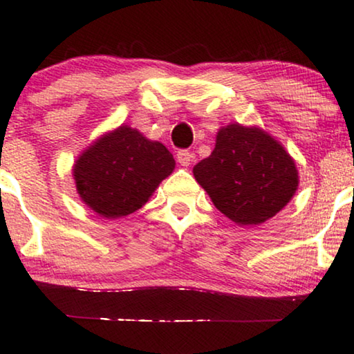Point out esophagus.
<instances>
[{"mask_svg":"<svg viewBox=\"0 0 354 354\" xmlns=\"http://www.w3.org/2000/svg\"><path fill=\"white\" fill-rule=\"evenodd\" d=\"M192 158H194V155H192L191 151H187V150H180L176 153V160H178V163L181 165V167H189Z\"/></svg>","mask_w":354,"mask_h":354,"instance_id":"34e87169","label":"esophagus"}]
</instances>
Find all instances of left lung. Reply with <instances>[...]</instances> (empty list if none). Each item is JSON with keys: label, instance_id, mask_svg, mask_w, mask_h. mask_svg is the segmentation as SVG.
<instances>
[{"label": "left lung", "instance_id": "1", "mask_svg": "<svg viewBox=\"0 0 354 354\" xmlns=\"http://www.w3.org/2000/svg\"><path fill=\"white\" fill-rule=\"evenodd\" d=\"M192 173L214 205L239 225H258L274 217L299 186L292 156L254 125L218 129L212 153Z\"/></svg>", "mask_w": 354, "mask_h": 354}]
</instances>
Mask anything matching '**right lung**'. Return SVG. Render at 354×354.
Segmentation results:
<instances>
[{
	"instance_id": "right-lung-1",
	"label": "right lung",
	"mask_w": 354,
	"mask_h": 354,
	"mask_svg": "<svg viewBox=\"0 0 354 354\" xmlns=\"http://www.w3.org/2000/svg\"><path fill=\"white\" fill-rule=\"evenodd\" d=\"M174 165L163 144L119 125L82 151L73 165V180L89 209L101 217L119 218L149 203Z\"/></svg>"
}]
</instances>
